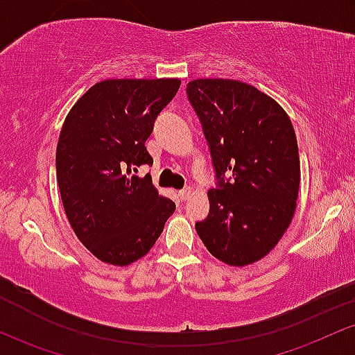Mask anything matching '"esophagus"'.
I'll return each mask as SVG.
<instances>
[{"instance_id": "esophagus-1", "label": "esophagus", "mask_w": 355, "mask_h": 355, "mask_svg": "<svg viewBox=\"0 0 355 355\" xmlns=\"http://www.w3.org/2000/svg\"><path fill=\"white\" fill-rule=\"evenodd\" d=\"M191 194H193V189H191V187H184V189H181L178 193L179 198H181V201H187V199L191 198Z\"/></svg>"}]
</instances>
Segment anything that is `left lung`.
<instances>
[{
  "label": "left lung",
  "instance_id": "left-lung-1",
  "mask_svg": "<svg viewBox=\"0 0 355 355\" xmlns=\"http://www.w3.org/2000/svg\"><path fill=\"white\" fill-rule=\"evenodd\" d=\"M186 93L218 179L196 231L219 261L252 264L276 248L295 211L301 166L293 123L272 98L236 79H194Z\"/></svg>",
  "mask_w": 355,
  "mask_h": 355
}]
</instances>
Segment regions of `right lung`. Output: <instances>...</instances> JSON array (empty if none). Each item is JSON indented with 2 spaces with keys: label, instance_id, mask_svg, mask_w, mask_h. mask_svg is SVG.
Listing matches in <instances>:
<instances>
[{
  "label": "right lung",
  "instance_id": "obj_1",
  "mask_svg": "<svg viewBox=\"0 0 355 355\" xmlns=\"http://www.w3.org/2000/svg\"><path fill=\"white\" fill-rule=\"evenodd\" d=\"M179 79H104L71 107L56 148V179L66 218L99 261L128 266L149 252L176 204L159 196L146 149L154 121Z\"/></svg>",
  "mask_w": 355,
  "mask_h": 355
}]
</instances>
